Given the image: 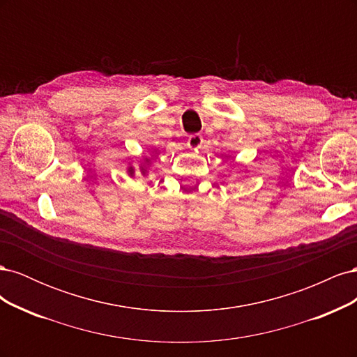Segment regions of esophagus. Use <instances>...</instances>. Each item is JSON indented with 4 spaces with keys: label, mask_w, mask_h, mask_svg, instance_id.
<instances>
[{
    "label": "esophagus",
    "mask_w": 357,
    "mask_h": 357,
    "mask_svg": "<svg viewBox=\"0 0 357 357\" xmlns=\"http://www.w3.org/2000/svg\"><path fill=\"white\" fill-rule=\"evenodd\" d=\"M202 143H204V139H202V137L199 134H193V135H190L188 138V146L192 150H198L202 146Z\"/></svg>",
    "instance_id": "obj_1"
}]
</instances>
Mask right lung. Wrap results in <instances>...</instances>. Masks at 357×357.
Instances as JSON below:
<instances>
[{
  "mask_svg": "<svg viewBox=\"0 0 357 357\" xmlns=\"http://www.w3.org/2000/svg\"><path fill=\"white\" fill-rule=\"evenodd\" d=\"M158 155H159V152L155 149L152 156H150V158H143V160H139V172H142V174H143L144 177L149 174V168H150V165H152V162L155 160V158H156ZM126 172H128L129 177H135V168H134L132 165H129V167L126 168Z\"/></svg>",
  "mask_w": 357,
  "mask_h": 357,
  "instance_id": "1",
  "label": "right lung"
}]
</instances>
